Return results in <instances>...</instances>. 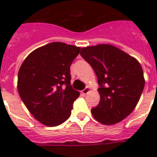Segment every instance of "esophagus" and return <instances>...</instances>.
<instances>
[{"mask_svg":"<svg viewBox=\"0 0 157 157\" xmlns=\"http://www.w3.org/2000/svg\"><path fill=\"white\" fill-rule=\"evenodd\" d=\"M90 87H88V86H87V87H86V88L84 89L83 90L81 91V93L83 94L84 95H86V94H87L90 92Z\"/></svg>","mask_w":157,"mask_h":157,"instance_id":"34e87169","label":"esophagus"}]
</instances>
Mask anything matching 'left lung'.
<instances>
[{
  "label": "left lung",
  "mask_w": 157,
  "mask_h": 157,
  "mask_svg": "<svg viewBox=\"0 0 157 157\" xmlns=\"http://www.w3.org/2000/svg\"><path fill=\"white\" fill-rule=\"evenodd\" d=\"M81 55L95 72L100 101L91 110L103 124L121 121L135 108L145 81L137 59L113 45H98L81 49Z\"/></svg>",
  "instance_id": "8db88e82"
}]
</instances>
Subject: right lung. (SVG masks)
I'll use <instances>...</instances> for the list:
<instances>
[{"instance_id":"add662e5","label":"right lung","mask_w":157,"mask_h":157,"mask_svg":"<svg viewBox=\"0 0 157 157\" xmlns=\"http://www.w3.org/2000/svg\"><path fill=\"white\" fill-rule=\"evenodd\" d=\"M81 48L52 42L31 53L18 74L21 99L36 119L47 126L62 124L71 116L80 95L71 85L70 67Z\"/></svg>"}]
</instances>
